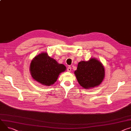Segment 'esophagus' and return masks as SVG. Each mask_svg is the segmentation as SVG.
I'll use <instances>...</instances> for the list:
<instances>
[{
    "label": "esophagus",
    "mask_w": 131,
    "mask_h": 131,
    "mask_svg": "<svg viewBox=\"0 0 131 131\" xmlns=\"http://www.w3.org/2000/svg\"><path fill=\"white\" fill-rule=\"evenodd\" d=\"M71 70H72V68H71L70 66H68V67L67 68V71L69 72H71Z\"/></svg>",
    "instance_id": "esophagus-1"
}]
</instances>
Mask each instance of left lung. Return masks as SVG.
Wrapping results in <instances>:
<instances>
[{"instance_id":"1","label":"left lung","mask_w":131,"mask_h":131,"mask_svg":"<svg viewBox=\"0 0 131 131\" xmlns=\"http://www.w3.org/2000/svg\"><path fill=\"white\" fill-rule=\"evenodd\" d=\"M74 73L79 85L86 89L99 86L105 76L102 64L94 58L78 63Z\"/></svg>"}]
</instances>
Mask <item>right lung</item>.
Masks as SVG:
<instances>
[{
  "instance_id": "1",
  "label": "right lung",
  "mask_w": 131,
  "mask_h": 131,
  "mask_svg": "<svg viewBox=\"0 0 131 131\" xmlns=\"http://www.w3.org/2000/svg\"><path fill=\"white\" fill-rule=\"evenodd\" d=\"M66 68L50 57L47 53H41L32 59L30 70L32 78L40 84L47 86L54 84L59 75Z\"/></svg>"
}]
</instances>
